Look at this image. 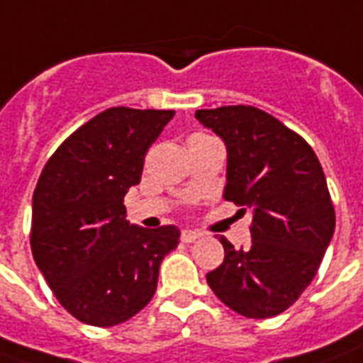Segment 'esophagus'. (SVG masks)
I'll use <instances>...</instances> for the list:
<instances>
[{
	"label": "esophagus",
	"instance_id": "1",
	"mask_svg": "<svg viewBox=\"0 0 363 363\" xmlns=\"http://www.w3.org/2000/svg\"><path fill=\"white\" fill-rule=\"evenodd\" d=\"M199 232H193V230H184V232H182V242L185 243H191L195 242V240H199Z\"/></svg>",
	"mask_w": 363,
	"mask_h": 363
}]
</instances>
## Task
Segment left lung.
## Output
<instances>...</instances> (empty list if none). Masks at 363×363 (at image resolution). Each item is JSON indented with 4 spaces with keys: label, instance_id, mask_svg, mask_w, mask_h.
<instances>
[{
    "label": "left lung",
    "instance_id": "left-lung-1",
    "mask_svg": "<svg viewBox=\"0 0 363 363\" xmlns=\"http://www.w3.org/2000/svg\"><path fill=\"white\" fill-rule=\"evenodd\" d=\"M195 118L226 145L224 199L253 216L247 247L218 238L224 261L207 274L208 286L240 315H279L309 286L335 234L321 164L300 135L253 106L197 110Z\"/></svg>",
    "mask_w": 363,
    "mask_h": 363
}]
</instances>
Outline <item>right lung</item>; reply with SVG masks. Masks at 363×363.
I'll list each match as a JSON object with an SVG mask.
<instances>
[{"label":"right lung","mask_w":363,"mask_h":363,"mask_svg":"<svg viewBox=\"0 0 363 363\" xmlns=\"http://www.w3.org/2000/svg\"><path fill=\"white\" fill-rule=\"evenodd\" d=\"M174 113L108 108L60 145L36 184L33 257L57 301L86 325L113 327L139 313L178 247L176 226L143 228L123 207Z\"/></svg>","instance_id":"obj_1"}]
</instances>
